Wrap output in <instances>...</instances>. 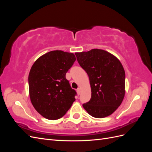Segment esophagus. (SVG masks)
Wrapping results in <instances>:
<instances>
[{"label":"esophagus","instance_id":"esophagus-1","mask_svg":"<svg viewBox=\"0 0 152 152\" xmlns=\"http://www.w3.org/2000/svg\"><path fill=\"white\" fill-rule=\"evenodd\" d=\"M77 93L78 95H79L80 94V88H78L77 89Z\"/></svg>","mask_w":152,"mask_h":152}]
</instances>
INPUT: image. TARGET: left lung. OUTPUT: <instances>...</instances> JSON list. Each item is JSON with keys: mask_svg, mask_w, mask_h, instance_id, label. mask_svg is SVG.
<instances>
[{"mask_svg": "<svg viewBox=\"0 0 152 152\" xmlns=\"http://www.w3.org/2000/svg\"><path fill=\"white\" fill-rule=\"evenodd\" d=\"M78 63L89 76L91 98L82 104L90 115L104 118L113 113L125 95V71L118 59L102 49L75 53Z\"/></svg>", "mask_w": 152, "mask_h": 152, "instance_id": "obj_1", "label": "left lung"}]
</instances>
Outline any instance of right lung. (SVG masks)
I'll return each instance as SVG.
<instances>
[{
	"label": "right lung",
	"instance_id": "right-lung-1",
	"mask_svg": "<svg viewBox=\"0 0 152 152\" xmlns=\"http://www.w3.org/2000/svg\"><path fill=\"white\" fill-rule=\"evenodd\" d=\"M75 60L73 53L53 50L40 56L31 66L28 75L30 100L44 118H61L75 101L76 91L65 76Z\"/></svg>",
	"mask_w": 152,
	"mask_h": 152
}]
</instances>
